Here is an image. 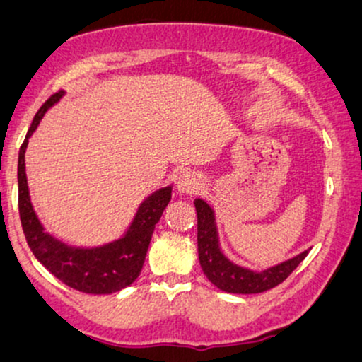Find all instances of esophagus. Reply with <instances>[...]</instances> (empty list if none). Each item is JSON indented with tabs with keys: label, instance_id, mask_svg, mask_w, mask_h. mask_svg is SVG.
<instances>
[{
	"label": "esophagus",
	"instance_id": "1",
	"mask_svg": "<svg viewBox=\"0 0 362 362\" xmlns=\"http://www.w3.org/2000/svg\"><path fill=\"white\" fill-rule=\"evenodd\" d=\"M202 188V177L196 173H182L177 177V191L181 194H193Z\"/></svg>",
	"mask_w": 362,
	"mask_h": 362
}]
</instances>
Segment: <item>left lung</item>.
I'll return each instance as SVG.
<instances>
[{
    "mask_svg": "<svg viewBox=\"0 0 362 362\" xmlns=\"http://www.w3.org/2000/svg\"><path fill=\"white\" fill-rule=\"evenodd\" d=\"M196 215H198V255L203 274L215 287L228 293H260L282 284L293 270L300 265L309 253L304 250L298 255L276 263L265 270H250L247 267L236 265L221 250L218 235L215 209L204 202L194 199Z\"/></svg>",
    "mask_w": 362,
    "mask_h": 362,
    "instance_id": "left-lung-1",
    "label": "left lung"
}]
</instances>
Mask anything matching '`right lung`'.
Here are the masks:
<instances>
[{"label":"right lung","mask_w":362,"mask_h":362,"mask_svg":"<svg viewBox=\"0 0 362 362\" xmlns=\"http://www.w3.org/2000/svg\"><path fill=\"white\" fill-rule=\"evenodd\" d=\"M64 95L65 90H60L45 102L42 109L35 115L28 134L20 147V154H18V206H20L21 226H23L25 238L33 255L58 280L83 293H95V296L114 293L129 287L139 276L156 223L160 220L163 211L171 202L173 185L147 196L137 208L136 216L126 233L110 243L92 248L72 247L48 233L31 204L25 171V153L28 147V139L37 131L45 112Z\"/></svg>","instance_id":"obj_1"}]
</instances>
